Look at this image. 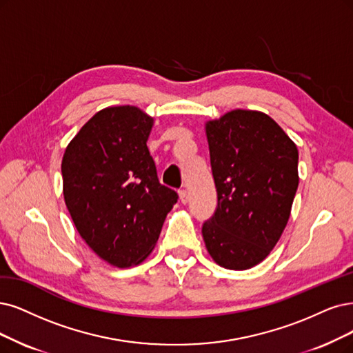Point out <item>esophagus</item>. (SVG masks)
I'll use <instances>...</instances> for the list:
<instances>
[{"label":"esophagus","mask_w":353,"mask_h":353,"mask_svg":"<svg viewBox=\"0 0 353 353\" xmlns=\"http://www.w3.org/2000/svg\"><path fill=\"white\" fill-rule=\"evenodd\" d=\"M179 199H180V202L183 203V205H186L189 202V194H188V192L185 189L183 190H179Z\"/></svg>","instance_id":"obj_1"}]
</instances>
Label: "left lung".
Returning a JSON list of instances; mask_svg holds the SVG:
<instances>
[{
    "label": "left lung",
    "instance_id": "8db88e82",
    "mask_svg": "<svg viewBox=\"0 0 353 353\" xmlns=\"http://www.w3.org/2000/svg\"><path fill=\"white\" fill-rule=\"evenodd\" d=\"M218 205L202 227L221 268L250 269L288 224L298 188V150L263 112L236 109L205 123Z\"/></svg>",
    "mask_w": 353,
    "mask_h": 353
}]
</instances>
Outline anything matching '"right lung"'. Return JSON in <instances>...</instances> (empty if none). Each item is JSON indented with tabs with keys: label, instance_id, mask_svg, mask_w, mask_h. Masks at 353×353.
I'll use <instances>...</instances> for the list:
<instances>
[{
	"label": "right lung",
	"instance_id": "right-lung-1",
	"mask_svg": "<svg viewBox=\"0 0 353 353\" xmlns=\"http://www.w3.org/2000/svg\"><path fill=\"white\" fill-rule=\"evenodd\" d=\"M154 117L137 106L101 109L65 148L63 201L81 239L114 268L145 260L177 193L163 186L147 141Z\"/></svg>",
	"mask_w": 353,
	"mask_h": 353
}]
</instances>
